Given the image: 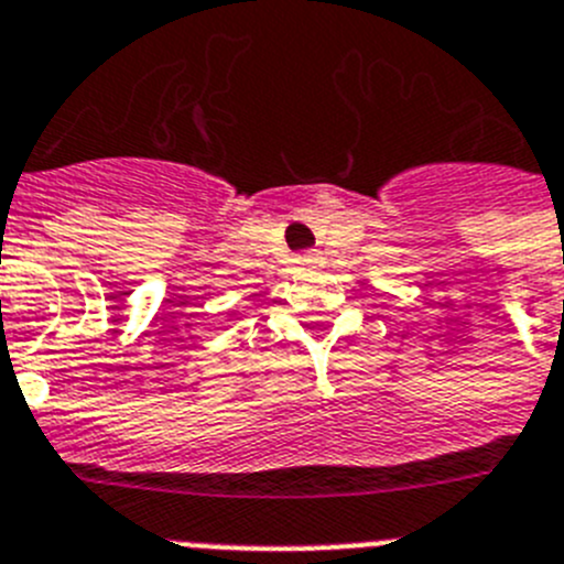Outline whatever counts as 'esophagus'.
<instances>
[{"label": "esophagus", "mask_w": 564, "mask_h": 564, "mask_svg": "<svg viewBox=\"0 0 564 564\" xmlns=\"http://www.w3.org/2000/svg\"><path fill=\"white\" fill-rule=\"evenodd\" d=\"M301 263H303V267H317V263H319V252H317V250L303 252V256H301Z\"/></svg>", "instance_id": "34e87169"}]
</instances>
